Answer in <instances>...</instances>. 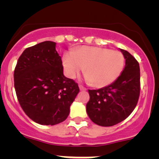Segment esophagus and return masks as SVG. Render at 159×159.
<instances>
[{
  "mask_svg": "<svg viewBox=\"0 0 159 159\" xmlns=\"http://www.w3.org/2000/svg\"><path fill=\"white\" fill-rule=\"evenodd\" d=\"M79 89L81 91H86V88H84V86L81 85V84H79Z\"/></svg>",
  "mask_w": 159,
  "mask_h": 159,
  "instance_id": "34e87169",
  "label": "esophagus"
}]
</instances>
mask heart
Returning a JSON list of instances; mask_svg holds the SVG:
<instances>
[{"label":"heart","mask_w":159,"mask_h":159,"mask_svg":"<svg viewBox=\"0 0 159 159\" xmlns=\"http://www.w3.org/2000/svg\"><path fill=\"white\" fill-rule=\"evenodd\" d=\"M63 65L70 78H75L84 68L86 79L94 87L102 88L112 84L121 75L125 57L118 51L82 46L75 52L65 53Z\"/></svg>","instance_id":"1"}]
</instances>
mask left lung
Here are the masks:
<instances>
[{
    "label": "left lung",
    "mask_w": 159,
    "mask_h": 159,
    "mask_svg": "<svg viewBox=\"0 0 159 159\" xmlns=\"http://www.w3.org/2000/svg\"><path fill=\"white\" fill-rule=\"evenodd\" d=\"M125 67L112 84L98 90H89L90 99L86 111L90 119L104 127L113 126L131 115L140 94V68L135 58L120 49Z\"/></svg>",
    "instance_id": "obj_1"
}]
</instances>
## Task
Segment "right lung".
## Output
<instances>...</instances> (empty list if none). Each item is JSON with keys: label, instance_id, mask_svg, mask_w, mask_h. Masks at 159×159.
Wrapping results in <instances>:
<instances>
[{"label": "right lung", "instance_id": "right-lung-1", "mask_svg": "<svg viewBox=\"0 0 159 159\" xmlns=\"http://www.w3.org/2000/svg\"><path fill=\"white\" fill-rule=\"evenodd\" d=\"M55 46V42L47 41L26 48L14 73L20 107L30 119L45 125L65 121L79 92L78 84L64 75Z\"/></svg>", "mask_w": 159, "mask_h": 159}]
</instances>
